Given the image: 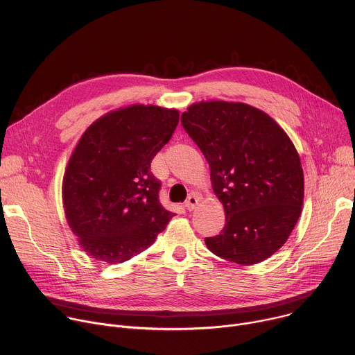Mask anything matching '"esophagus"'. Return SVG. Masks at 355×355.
Masks as SVG:
<instances>
[{"mask_svg":"<svg viewBox=\"0 0 355 355\" xmlns=\"http://www.w3.org/2000/svg\"><path fill=\"white\" fill-rule=\"evenodd\" d=\"M197 204H198V198H197L196 196H189V197L187 198V201H185V208H187L188 211H192V209H194V208L197 207Z\"/></svg>","mask_w":355,"mask_h":355,"instance_id":"esophagus-1","label":"esophagus"}]
</instances>
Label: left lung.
I'll return each mask as SVG.
<instances>
[{"mask_svg": "<svg viewBox=\"0 0 355 355\" xmlns=\"http://www.w3.org/2000/svg\"><path fill=\"white\" fill-rule=\"evenodd\" d=\"M181 124L207 158L225 209V227L205 238L207 248L238 265L268 259L302 212L304 178L293 143L272 117L245 103H196Z\"/></svg>", "mask_w": 355, "mask_h": 355, "instance_id": "8db88e82", "label": "left lung"}]
</instances>
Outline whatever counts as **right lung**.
<instances>
[{"label": "right lung", "mask_w": 355, "mask_h": 355, "mask_svg": "<svg viewBox=\"0 0 355 355\" xmlns=\"http://www.w3.org/2000/svg\"><path fill=\"white\" fill-rule=\"evenodd\" d=\"M177 110L135 105L96 120L63 177V205L87 254L123 263L151 246L174 212L159 204L151 159L171 139Z\"/></svg>", "instance_id": "obj_1"}]
</instances>
